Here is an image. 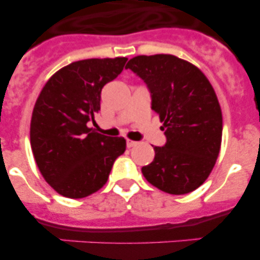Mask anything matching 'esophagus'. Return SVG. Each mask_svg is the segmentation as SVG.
I'll use <instances>...</instances> for the list:
<instances>
[{"label":"esophagus","mask_w":260,"mask_h":260,"mask_svg":"<svg viewBox=\"0 0 260 260\" xmlns=\"http://www.w3.org/2000/svg\"><path fill=\"white\" fill-rule=\"evenodd\" d=\"M126 144H127V147H128V148H132V147L137 146V144H138V142H135V141H132V139H127V142H126Z\"/></svg>","instance_id":"obj_1"}]
</instances>
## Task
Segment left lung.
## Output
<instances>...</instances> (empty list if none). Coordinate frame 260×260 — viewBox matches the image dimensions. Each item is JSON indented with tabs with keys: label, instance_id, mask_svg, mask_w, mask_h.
Listing matches in <instances>:
<instances>
[{
	"label": "left lung",
	"instance_id": "8db88e82",
	"mask_svg": "<svg viewBox=\"0 0 260 260\" xmlns=\"http://www.w3.org/2000/svg\"><path fill=\"white\" fill-rule=\"evenodd\" d=\"M126 69L150 88L167 137L142 173L168 194L194 191L211 174L221 147L222 114L212 84L201 69L172 54L137 56Z\"/></svg>",
	"mask_w": 260,
	"mask_h": 260
}]
</instances>
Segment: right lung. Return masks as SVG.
Masks as SVG:
<instances>
[{
    "mask_svg": "<svg viewBox=\"0 0 260 260\" xmlns=\"http://www.w3.org/2000/svg\"><path fill=\"white\" fill-rule=\"evenodd\" d=\"M127 58H89L59 69L41 89L29 127L39 171L59 195L86 198L107 183L113 162L126 150L122 137L99 134L87 123L100 110L102 89Z\"/></svg>",
    "mask_w": 260,
    "mask_h": 260,
    "instance_id": "obj_1",
    "label": "right lung"
}]
</instances>
